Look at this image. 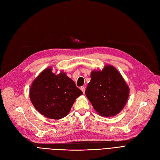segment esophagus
<instances>
[{"label":"esophagus","instance_id":"esophagus-1","mask_svg":"<svg viewBox=\"0 0 160 160\" xmlns=\"http://www.w3.org/2000/svg\"><path fill=\"white\" fill-rule=\"evenodd\" d=\"M80 90L82 91V92H83V93H84V92H85V86H81L80 87Z\"/></svg>","mask_w":160,"mask_h":160}]
</instances>
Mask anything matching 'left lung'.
Here are the masks:
<instances>
[{
	"label": "left lung",
	"mask_w": 160,
	"mask_h": 160,
	"mask_svg": "<svg viewBox=\"0 0 160 160\" xmlns=\"http://www.w3.org/2000/svg\"><path fill=\"white\" fill-rule=\"evenodd\" d=\"M85 94L94 110L103 116H114L124 107L129 88L118 71L106 66L102 71H93Z\"/></svg>",
	"instance_id": "obj_1"
}]
</instances>
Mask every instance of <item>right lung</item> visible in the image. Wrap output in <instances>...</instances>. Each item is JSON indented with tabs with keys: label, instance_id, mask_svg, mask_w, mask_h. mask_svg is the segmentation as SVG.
<instances>
[{
	"label": "right lung",
	"instance_id": "obj_1",
	"mask_svg": "<svg viewBox=\"0 0 160 160\" xmlns=\"http://www.w3.org/2000/svg\"><path fill=\"white\" fill-rule=\"evenodd\" d=\"M81 94L82 92L65 73L55 75L50 68L38 75L30 90L34 108L41 114L53 120L68 115L76 98Z\"/></svg>",
	"mask_w": 160,
	"mask_h": 160
}]
</instances>
